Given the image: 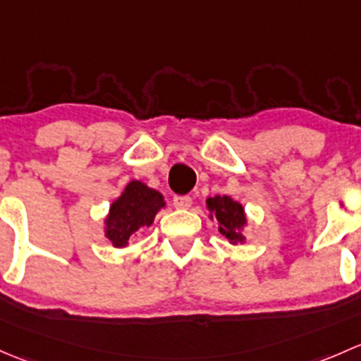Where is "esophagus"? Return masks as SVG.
I'll use <instances>...</instances> for the list:
<instances>
[{"mask_svg": "<svg viewBox=\"0 0 361 361\" xmlns=\"http://www.w3.org/2000/svg\"><path fill=\"white\" fill-rule=\"evenodd\" d=\"M191 203H192L191 196H180V195L173 196V205H176V208H182V210H184V208L191 207Z\"/></svg>", "mask_w": 361, "mask_h": 361, "instance_id": "1", "label": "esophagus"}]
</instances>
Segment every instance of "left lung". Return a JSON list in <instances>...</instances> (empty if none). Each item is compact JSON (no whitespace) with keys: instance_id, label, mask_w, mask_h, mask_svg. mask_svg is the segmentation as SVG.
Listing matches in <instances>:
<instances>
[{"instance_id":"obj_1","label":"left lung","mask_w":361,"mask_h":361,"mask_svg":"<svg viewBox=\"0 0 361 361\" xmlns=\"http://www.w3.org/2000/svg\"><path fill=\"white\" fill-rule=\"evenodd\" d=\"M207 208L210 219H217L219 233L229 240V243H243V228L247 226V215L241 203L235 202L229 196H214L207 200Z\"/></svg>"}]
</instances>
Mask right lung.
I'll return each instance as SVG.
<instances>
[{
	"mask_svg": "<svg viewBox=\"0 0 361 361\" xmlns=\"http://www.w3.org/2000/svg\"><path fill=\"white\" fill-rule=\"evenodd\" d=\"M165 207L161 192L147 188L144 182L126 184L118 200H114L106 217V238L113 247L123 248L142 228H149L154 215Z\"/></svg>",
	"mask_w": 361,
	"mask_h": 361,
	"instance_id": "right-lung-1",
	"label": "right lung"
}]
</instances>
